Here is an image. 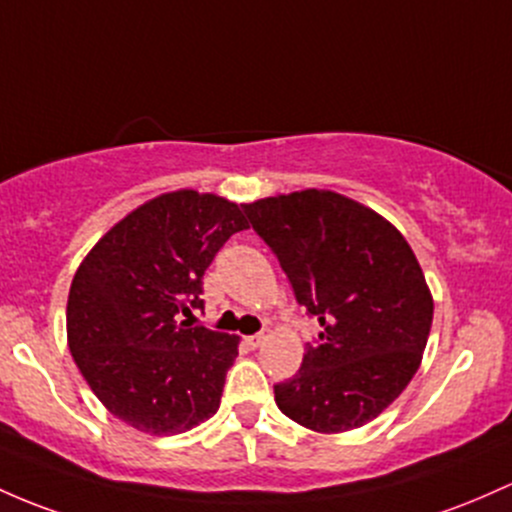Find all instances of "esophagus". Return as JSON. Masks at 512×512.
<instances>
[{
    "mask_svg": "<svg viewBox=\"0 0 512 512\" xmlns=\"http://www.w3.org/2000/svg\"><path fill=\"white\" fill-rule=\"evenodd\" d=\"M267 338H269V330H262V333L250 335V338H247V345H250V347H262L267 342Z\"/></svg>",
    "mask_w": 512,
    "mask_h": 512,
    "instance_id": "34e87169",
    "label": "esophagus"
}]
</instances>
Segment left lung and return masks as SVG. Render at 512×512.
I'll use <instances>...</instances> for the list:
<instances>
[{"instance_id":"left-lung-1","label":"left lung","mask_w":512,"mask_h":512,"mask_svg":"<svg viewBox=\"0 0 512 512\" xmlns=\"http://www.w3.org/2000/svg\"><path fill=\"white\" fill-rule=\"evenodd\" d=\"M243 209L323 328L274 386L279 411L323 435L362 428L401 396L428 345L435 303L418 257L384 216L330 189Z\"/></svg>"}]
</instances>
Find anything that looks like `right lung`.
I'll list each match as a JSON object with an SVG mask.
<instances>
[{
  "mask_svg": "<svg viewBox=\"0 0 512 512\" xmlns=\"http://www.w3.org/2000/svg\"><path fill=\"white\" fill-rule=\"evenodd\" d=\"M247 221L235 201L177 189L145 201L87 252L67 296V345L111 415L177 435L221 406L238 335L179 320L201 308V279Z\"/></svg>",
  "mask_w": 512,
  "mask_h": 512,
  "instance_id": "obj_1",
  "label": "right lung"
}]
</instances>
